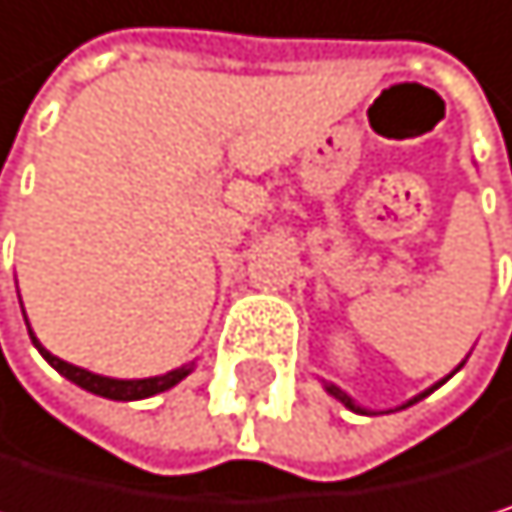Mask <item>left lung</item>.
I'll use <instances>...</instances> for the list:
<instances>
[{
	"instance_id": "obj_1",
	"label": "left lung",
	"mask_w": 512,
	"mask_h": 512,
	"mask_svg": "<svg viewBox=\"0 0 512 512\" xmlns=\"http://www.w3.org/2000/svg\"><path fill=\"white\" fill-rule=\"evenodd\" d=\"M439 384H442V381H439ZM439 384H436V387H439ZM436 387H433V390H436ZM328 393H331V396H338V399H341V402H344L347 408H353V411H359V408L353 405V399H350V396H347L344 390H338V387H328ZM427 393H430V390H427ZM427 393H421V396H415V399H411L408 405H415V402H418V399H424Z\"/></svg>"
}]
</instances>
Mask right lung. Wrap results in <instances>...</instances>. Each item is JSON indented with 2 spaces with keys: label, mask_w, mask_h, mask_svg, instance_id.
I'll return each instance as SVG.
<instances>
[{
  "label": "right lung",
  "mask_w": 512,
  "mask_h": 512,
  "mask_svg": "<svg viewBox=\"0 0 512 512\" xmlns=\"http://www.w3.org/2000/svg\"><path fill=\"white\" fill-rule=\"evenodd\" d=\"M27 319V316H24ZM30 338H33V331H30ZM33 344L39 347V353L61 371L64 378H70L73 384H79L82 390H88V393H97V396H107V399H147V396H156V393H162V390H168V387H174L181 378H187V371L190 368H178V371H168V375H162V378H144V381H113V378H101V375H91V371H85V368H79V365H70V362H64V359H57V356H51L36 338H33Z\"/></svg>",
  "instance_id": "obj_1"
}]
</instances>
